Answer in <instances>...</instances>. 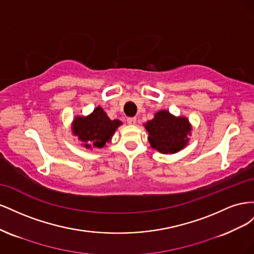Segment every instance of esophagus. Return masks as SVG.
<instances>
[{
  "mask_svg": "<svg viewBox=\"0 0 254 254\" xmlns=\"http://www.w3.org/2000/svg\"><path fill=\"white\" fill-rule=\"evenodd\" d=\"M127 123L129 125H134L136 123V119L135 118H128L127 119Z\"/></svg>",
  "mask_w": 254,
  "mask_h": 254,
  "instance_id": "esophagus-1",
  "label": "esophagus"
}]
</instances>
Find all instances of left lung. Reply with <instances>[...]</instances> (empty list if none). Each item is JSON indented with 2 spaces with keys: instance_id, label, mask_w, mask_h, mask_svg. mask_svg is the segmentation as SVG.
Returning a JSON list of instances; mask_svg holds the SVG:
<instances>
[{
  "instance_id": "8db88e82",
  "label": "left lung",
  "mask_w": 254,
  "mask_h": 254,
  "mask_svg": "<svg viewBox=\"0 0 254 254\" xmlns=\"http://www.w3.org/2000/svg\"><path fill=\"white\" fill-rule=\"evenodd\" d=\"M152 148L162 153H175L188 144L190 125L186 118H175L168 111L156 113L145 125Z\"/></svg>"
}]
</instances>
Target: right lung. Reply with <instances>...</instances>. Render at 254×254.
<instances>
[{
    "label": "right lung",
    "mask_w": 254,
    "mask_h": 254,
    "mask_svg": "<svg viewBox=\"0 0 254 254\" xmlns=\"http://www.w3.org/2000/svg\"><path fill=\"white\" fill-rule=\"evenodd\" d=\"M122 124L118 120L111 121L101 107L94 109L87 118L75 119L73 133L84 142V147L102 148L108 143L117 128Z\"/></svg>",
    "instance_id": "right-lung-1"
}]
</instances>
